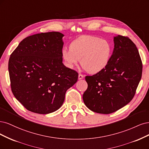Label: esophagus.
<instances>
[{"instance_id": "1", "label": "esophagus", "mask_w": 149, "mask_h": 149, "mask_svg": "<svg viewBox=\"0 0 149 149\" xmlns=\"http://www.w3.org/2000/svg\"><path fill=\"white\" fill-rule=\"evenodd\" d=\"M84 77V76L83 75H81V74H79V77H78V78H79V80L82 79Z\"/></svg>"}]
</instances>
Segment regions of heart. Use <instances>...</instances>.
I'll return each mask as SVG.
<instances>
[{"instance_id": "obj_1", "label": "heart", "mask_w": 149, "mask_h": 149, "mask_svg": "<svg viewBox=\"0 0 149 149\" xmlns=\"http://www.w3.org/2000/svg\"><path fill=\"white\" fill-rule=\"evenodd\" d=\"M112 46L106 40L83 35L74 40L69 45V50L62 51V57L69 68H73L80 60L82 68L90 74L103 70L111 59Z\"/></svg>"}]
</instances>
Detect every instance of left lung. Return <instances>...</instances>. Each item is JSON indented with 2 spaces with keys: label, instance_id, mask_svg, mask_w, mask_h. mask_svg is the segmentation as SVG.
<instances>
[{
  "label": "left lung",
  "instance_id": "obj_1",
  "mask_svg": "<svg viewBox=\"0 0 149 149\" xmlns=\"http://www.w3.org/2000/svg\"><path fill=\"white\" fill-rule=\"evenodd\" d=\"M114 49L108 64L92 76H86L88 88L85 104L92 111L110 114L133 98L140 82L142 64L136 45L128 37H114Z\"/></svg>",
  "mask_w": 149,
  "mask_h": 149
}]
</instances>
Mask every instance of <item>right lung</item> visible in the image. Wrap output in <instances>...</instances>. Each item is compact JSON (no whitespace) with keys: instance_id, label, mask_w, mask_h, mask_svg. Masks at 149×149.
<instances>
[{"instance_id":"1","label":"right lung","mask_w":149,"mask_h":149,"mask_svg":"<svg viewBox=\"0 0 149 149\" xmlns=\"http://www.w3.org/2000/svg\"><path fill=\"white\" fill-rule=\"evenodd\" d=\"M64 35L52 31L23 40L10 55L8 72L12 93L28 111L49 114L61 108L78 73L62 63Z\"/></svg>"}]
</instances>
